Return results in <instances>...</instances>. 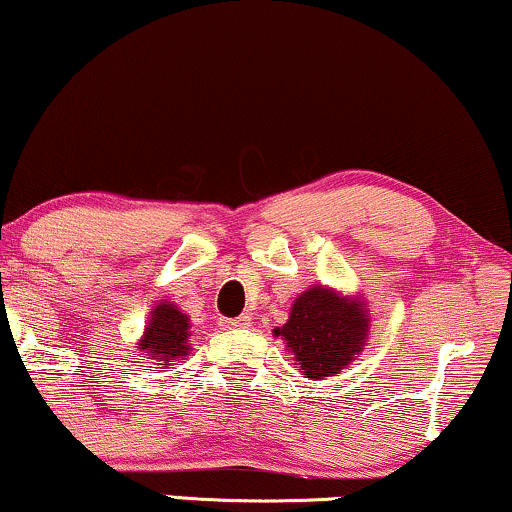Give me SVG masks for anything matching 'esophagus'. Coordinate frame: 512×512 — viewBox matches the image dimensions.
<instances>
[{
    "instance_id": "obj_1",
    "label": "esophagus",
    "mask_w": 512,
    "mask_h": 512,
    "mask_svg": "<svg viewBox=\"0 0 512 512\" xmlns=\"http://www.w3.org/2000/svg\"><path fill=\"white\" fill-rule=\"evenodd\" d=\"M221 324L226 326V328H249L251 326V317H249V314H240V317L223 319Z\"/></svg>"
}]
</instances>
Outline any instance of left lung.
<instances>
[{
	"instance_id": "1",
	"label": "left lung",
	"mask_w": 512,
	"mask_h": 512,
	"mask_svg": "<svg viewBox=\"0 0 512 512\" xmlns=\"http://www.w3.org/2000/svg\"><path fill=\"white\" fill-rule=\"evenodd\" d=\"M275 335L296 356L300 373L324 380L349 366L366 345L368 310L359 298L312 286L293 300L289 321Z\"/></svg>"
}]
</instances>
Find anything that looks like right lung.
Returning <instances> with one entry per match:
<instances>
[{"label": "right lung", "instance_id": "obj_1", "mask_svg": "<svg viewBox=\"0 0 512 512\" xmlns=\"http://www.w3.org/2000/svg\"><path fill=\"white\" fill-rule=\"evenodd\" d=\"M188 335H191V324L184 312H179L177 305L160 303L151 310L149 326L144 328V338L139 340V349L146 356L160 361V366L174 359H184L191 352L188 345Z\"/></svg>", "mask_w": 512, "mask_h": 512}]
</instances>
